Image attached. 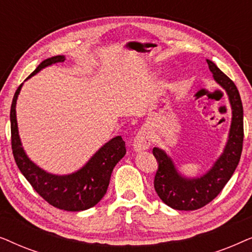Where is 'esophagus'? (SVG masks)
Listing matches in <instances>:
<instances>
[{
  "label": "esophagus",
  "instance_id": "34e87169",
  "mask_svg": "<svg viewBox=\"0 0 252 252\" xmlns=\"http://www.w3.org/2000/svg\"><path fill=\"white\" fill-rule=\"evenodd\" d=\"M151 144V137L149 132L146 128L140 129L139 133L136 134L135 139H134L133 142V149L136 151V153H140V151L149 149Z\"/></svg>",
  "mask_w": 252,
  "mask_h": 252
}]
</instances>
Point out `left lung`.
<instances>
[{
  "label": "left lung",
  "instance_id": "left-lung-1",
  "mask_svg": "<svg viewBox=\"0 0 252 252\" xmlns=\"http://www.w3.org/2000/svg\"><path fill=\"white\" fill-rule=\"evenodd\" d=\"M217 84L225 89L232 108L228 140L223 153L212 167L198 178H186L175 167L171 157L159 148L153 154L158 161L155 175V190L165 204L181 211L201 209L215 199L239 165L243 146V106L236 86L213 62L206 60Z\"/></svg>",
  "mask_w": 252,
  "mask_h": 252
}]
</instances>
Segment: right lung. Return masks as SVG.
I'll list each match as a JSON object with an SVG mask.
<instances>
[{
    "label": "right lung",
    "instance_id": "add662e5",
    "mask_svg": "<svg viewBox=\"0 0 252 252\" xmlns=\"http://www.w3.org/2000/svg\"><path fill=\"white\" fill-rule=\"evenodd\" d=\"M65 56L58 55L44 60L29 77L35 75L49 65L63 63ZM19 86L13 96L10 122H11V147L16 164L41 197L55 208L65 211H84L91 209L103 198L108 190L110 178L117 163L125 156V141L116 136L99 148L80 170L71 174L56 175L48 173L27 157L18 134L16 103L22 89Z\"/></svg>",
    "mask_w": 252,
    "mask_h": 252
}]
</instances>
